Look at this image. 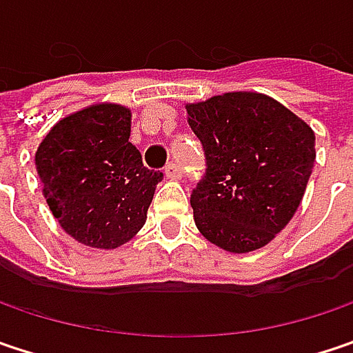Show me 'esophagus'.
Returning a JSON list of instances; mask_svg holds the SVG:
<instances>
[{"instance_id": "1", "label": "esophagus", "mask_w": 353, "mask_h": 353, "mask_svg": "<svg viewBox=\"0 0 353 353\" xmlns=\"http://www.w3.org/2000/svg\"><path fill=\"white\" fill-rule=\"evenodd\" d=\"M165 177H168V179H179V177H181V168H179V163H168V168H165Z\"/></svg>"}]
</instances>
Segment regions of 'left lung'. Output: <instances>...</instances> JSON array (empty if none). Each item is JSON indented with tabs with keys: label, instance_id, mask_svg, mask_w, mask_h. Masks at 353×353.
I'll return each mask as SVG.
<instances>
[{
	"label": "left lung",
	"instance_id": "1",
	"mask_svg": "<svg viewBox=\"0 0 353 353\" xmlns=\"http://www.w3.org/2000/svg\"><path fill=\"white\" fill-rule=\"evenodd\" d=\"M185 112L208 163L190 200L200 234L232 254L267 246L303 200L315 165L313 129L254 90L188 103Z\"/></svg>",
	"mask_w": 353,
	"mask_h": 353
}]
</instances>
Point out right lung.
Here are the masks:
<instances>
[{
	"label": "right lung",
	"instance_id": "obj_1",
	"mask_svg": "<svg viewBox=\"0 0 353 353\" xmlns=\"http://www.w3.org/2000/svg\"><path fill=\"white\" fill-rule=\"evenodd\" d=\"M129 137L131 109L94 103L54 123L36 149V172L50 212L84 246L114 250L147 220L163 174L145 168Z\"/></svg>",
	"mask_w": 353,
	"mask_h": 353
}]
</instances>
